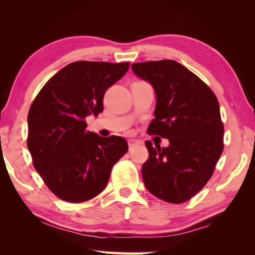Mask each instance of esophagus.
<instances>
[{
	"mask_svg": "<svg viewBox=\"0 0 255 255\" xmlns=\"http://www.w3.org/2000/svg\"><path fill=\"white\" fill-rule=\"evenodd\" d=\"M137 144V141L136 140H128V146H129V148H132L133 146H135Z\"/></svg>",
	"mask_w": 255,
	"mask_h": 255,
	"instance_id": "1",
	"label": "esophagus"
}]
</instances>
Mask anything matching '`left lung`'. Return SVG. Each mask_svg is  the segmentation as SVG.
<instances>
[{"label":"left lung","instance_id":"left-lung-1","mask_svg":"<svg viewBox=\"0 0 255 255\" xmlns=\"http://www.w3.org/2000/svg\"><path fill=\"white\" fill-rule=\"evenodd\" d=\"M131 68L156 93L147 133L170 141L162 148L145 141L149 156L141 167L144 183L158 199L182 204L207 184L223 153L218 100L204 81L175 60L133 63Z\"/></svg>","mask_w":255,"mask_h":255}]
</instances>
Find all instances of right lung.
<instances>
[{
	"label": "right lung",
	"mask_w": 255,
	"mask_h": 255,
	"mask_svg": "<svg viewBox=\"0 0 255 255\" xmlns=\"http://www.w3.org/2000/svg\"><path fill=\"white\" fill-rule=\"evenodd\" d=\"M128 68L129 63H71L48 80L30 106L28 149L34 169L59 199L77 204L98 196L127 153L123 137L86 130L85 118L103 111L106 91Z\"/></svg>",
	"instance_id": "right-lung-1"
}]
</instances>
